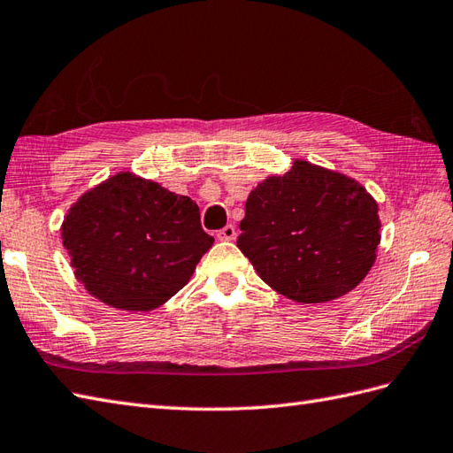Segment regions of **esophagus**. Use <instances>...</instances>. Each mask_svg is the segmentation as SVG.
<instances>
[{
  "mask_svg": "<svg viewBox=\"0 0 453 453\" xmlns=\"http://www.w3.org/2000/svg\"><path fill=\"white\" fill-rule=\"evenodd\" d=\"M235 235H237V229H235V226H231V224H227L226 227H222L216 234V237L222 239V241H234Z\"/></svg>",
  "mask_w": 453,
  "mask_h": 453,
  "instance_id": "1",
  "label": "esophagus"
}]
</instances>
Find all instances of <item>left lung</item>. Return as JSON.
<instances>
[{"instance_id": "left-lung-1", "label": "left lung", "mask_w": 453, "mask_h": 453, "mask_svg": "<svg viewBox=\"0 0 453 453\" xmlns=\"http://www.w3.org/2000/svg\"><path fill=\"white\" fill-rule=\"evenodd\" d=\"M379 208L357 181L295 160L245 206L237 247L262 280L296 303H327L364 280L379 247Z\"/></svg>"}]
</instances>
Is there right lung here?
Wrapping results in <instances>:
<instances>
[{"mask_svg": "<svg viewBox=\"0 0 453 453\" xmlns=\"http://www.w3.org/2000/svg\"><path fill=\"white\" fill-rule=\"evenodd\" d=\"M212 242L189 196L132 173L86 193L63 224L78 280L105 304L132 311L176 295Z\"/></svg>", "mask_w": 453, "mask_h": 453, "instance_id": "1", "label": "right lung"}]
</instances>
